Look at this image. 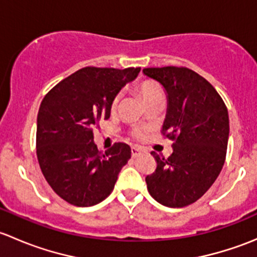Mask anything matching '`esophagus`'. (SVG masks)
<instances>
[{"label": "esophagus", "mask_w": 257, "mask_h": 257, "mask_svg": "<svg viewBox=\"0 0 257 257\" xmlns=\"http://www.w3.org/2000/svg\"><path fill=\"white\" fill-rule=\"evenodd\" d=\"M142 153H143V150H142L141 147H133V148H132V157H133V158L139 157Z\"/></svg>", "instance_id": "1"}]
</instances>
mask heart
<instances>
[{"label":"heart","instance_id":"heart-1","mask_svg":"<svg viewBox=\"0 0 257 257\" xmlns=\"http://www.w3.org/2000/svg\"><path fill=\"white\" fill-rule=\"evenodd\" d=\"M139 92H141L145 103L150 102V100L155 99L158 97H163V89L160 88V85L157 84L155 82H152V80H144L143 83H141V85H139ZM118 102L119 95H116L112 103L113 109H115L116 105H118ZM133 136L137 139H144L147 137V129L143 128V126H138V128H136L133 131Z\"/></svg>","mask_w":257,"mask_h":257}]
</instances>
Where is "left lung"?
Listing matches in <instances>:
<instances>
[{"label":"left lung","mask_w":257,"mask_h":257,"mask_svg":"<svg viewBox=\"0 0 257 257\" xmlns=\"http://www.w3.org/2000/svg\"><path fill=\"white\" fill-rule=\"evenodd\" d=\"M167 93L163 134L174 141L168 159L152 152L157 169L145 178L150 195L168 208H183L200 199L224 165L229 114L224 100L201 76L185 67L144 68Z\"/></svg>","instance_id":"obj_1"}]
</instances>
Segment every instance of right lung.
Masks as SVG:
<instances>
[{"mask_svg":"<svg viewBox=\"0 0 257 257\" xmlns=\"http://www.w3.org/2000/svg\"><path fill=\"white\" fill-rule=\"evenodd\" d=\"M141 68L85 67L54 85L37 115V158L57 195L76 206H92L113 191L121 168L131 159L128 144L115 143L104 153L93 129L108 119L119 90Z\"/></svg>","mask_w":257,"mask_h":257,"instance_id":"1","label":"right lung"}]
</instances>
